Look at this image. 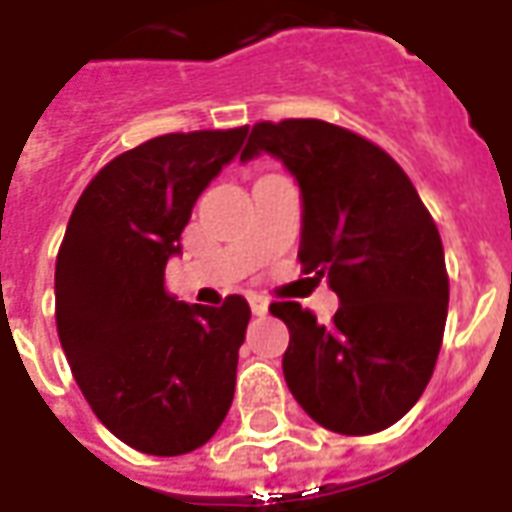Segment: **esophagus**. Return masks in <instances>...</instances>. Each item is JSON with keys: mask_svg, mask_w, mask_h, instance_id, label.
<instances>
[{"mask_svg": "<svg viewBox=\"0 0 512 512\" xmlns=\"http://www.w3.org/2000/svg\"><path fill=\"white\" fill-rule=\"evenodd\" d=\"M249 307H252V312H255V315H266V312H268V299H263V296H257V293H249Z\"/></svg>", "mask_w": 512, "mask_h": 512, "instance_id": "obj_1", "label": "esophagus"}]
</instances>
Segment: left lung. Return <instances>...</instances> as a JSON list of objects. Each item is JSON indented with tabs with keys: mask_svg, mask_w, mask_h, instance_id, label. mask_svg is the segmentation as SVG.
I'll list each match as a JSON object with an SVG mask.
<instances>
[{
	"mask_svg": "<svg viewBox=\"0 0 512 512\" xmlns=\"http://www.w3.org/2000/svg\"><path fill=\"white\" fill-rule=\"evenodd\" d=\"M271 153L299 180V260L340 296L329 326L299 301L268 310L290 332L282 373L318 425L367 436L395 425L439 359L450 279L433 216L395 158L326 120L255 123L241 158Z\"/></svg>",
	"mask_w": 512,
	"mask_h": 512,
	"instance_id": "obj_1",
	"label": "left lung"
}]
</instances>
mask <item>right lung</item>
Here are the masks:
<instances>
[{"label":"right lung","instance_id":"1","mask_svg":"<svg viewBox=\"0 0 512 512\" xmlns=\"http://www.w3.org/2000/svg\"><path fill=\"white\" fill-rule=\"evenodd\" d=\"M249 126L147 139L112 158L57 252V334L95 417L147 455H186L219 430L235 392L249 304L169 296L164 268L205 186Z\"/></svg>","mask_w":512,"mask_h":512}]
</instances>
